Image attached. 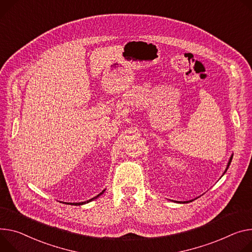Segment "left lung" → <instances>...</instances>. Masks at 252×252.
I'll use <instances>...</instances> for the list:
<instances>
[{
    "mask_svg": "<svg viewBox=\"0 0 252 252\" xmlns=\"http://www.w3.org/2000/svg\"><path fill=\"white\" fill-rule=\"evenodd\" d=\"M232 158H233V155L230 157V158H229V162H228V164H227V168H226V170H225V172L227 171V169H228V167L230 166V163H231V161H232ZM224 172V173H225ZM193 200H190V201H184V202H179V203H189V202H192Z\"/></svg>",
    "mask_w": 252,
    "mask_h": 252,
    "instance_id": "obj_1",
    "label": "left lung"
}]
</instances>
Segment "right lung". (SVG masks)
Here are the masks:
<instances>
[{"instance_id": "add662e5", "label": "right lung", "mask_w": 252, "mask_h": 252, "mask_svg": "<svg viewBox=\"0 0 252 252\" xmlns=\"http://www.w3.org/2000/svg\"><path fill=\"white\" fill-rule=\"evenodd\" d=\"M104 191H105V190H103V191H102V192H101V193H99V194H98V195H97V196H95V197H94V198H91V199H90V200H87V201H85V202H80V203H73V204H72V203H70V204H71V205H82V204H85V203H88V202H90V201H93V200H94V199H96V198H97V197H98V196H100V195H101V194H103V192H104Z\"/></svg>"}]
</instances>
